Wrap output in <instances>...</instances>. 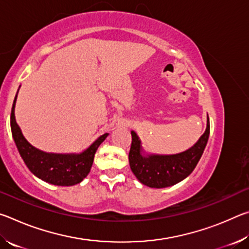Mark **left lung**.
Wrapping results in <instances>:
<instances>
[{
    "label": "left lung",
    "instance_id": "left-lung-1",
    "mask_svg": "<svg viewBox=\"0 0 249 249\" xmlns=\"http://www.w3.org/2000/svg\"><path fill=\"white\" fill-rule=\"evenodd\" d=\"M132 134L128 160L133 174L142 184L150 188H166L180 182L191 174L203 154L210 135V123L204 134L195 146L183 153L170 156H142L141 141L135 132Z\"/></svg>",
    "mask_w": 249,
    "mask_h": 249
}]
</instances>
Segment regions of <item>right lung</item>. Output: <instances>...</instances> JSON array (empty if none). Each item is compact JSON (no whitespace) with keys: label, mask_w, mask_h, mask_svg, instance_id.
I'll return each mask as SVG.
<instances>
[{"label":"right lung","mask_w":249,"mask_h":249,"mask_svg":"<svg viewBox=\"0 0 249 249\" xmlns=\"http://www.w3.org/2000/svg\"><path fill=\"white\" fill-rule=\"evenodd\" d=\"M16 98L11 112V129L16 147L23 158L25 165L39 179L54 185H73L86 178L93 163L94 156L99 146L102 144L107 134L100 136L89 148L78 155L48 154L36 149L25 140L16 124L14 107Z\"/></svg>","instance_id":"obj_1"}]
</instances>
